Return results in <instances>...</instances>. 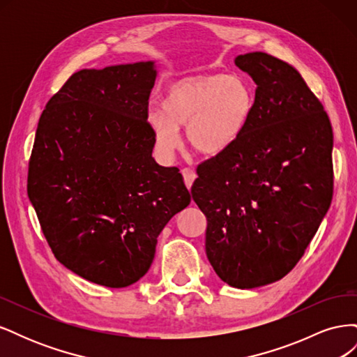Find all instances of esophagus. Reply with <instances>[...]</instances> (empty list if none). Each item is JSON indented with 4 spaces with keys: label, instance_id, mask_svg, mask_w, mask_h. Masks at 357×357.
<instances>
[{
    "label": "esophagus",
    "instance_id": "1",
    "mask_svg": "<svg viewBox=\"0 0 357 357\" xmlns=\"http://www.w3.org/2000/svg\"><path fill=\"white\" fill-rule=\"evenodd\" d=\"M181 174H183V178H185V185L188 186V189H190L192 185H193V181H195V178H197L195 171L190 169V168H185L181 171Z\"/></svg>",
    "mask_w": 357,
    "mask_h": 357
}]
</instances>
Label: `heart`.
I'll list each match as a JSON object with an SVG mask.
<instances>
[{
  "mask_svg": "<svg viewBox=\"0 0 357 357\" xmlns=\"http://www.w3.org/2000/svg\"><path fill=\"white\" fill-rule=\"evenodd\" d=\"M256 96L245 80L226 74L185 77L169 83L159 100L160 112L147 114V126L162 153L178 147V129L190 149L207 156L223 153L245 131Z\"/></svg>",
  "mask_w": 357,
  "mask_h": 357,
  "instance_id": "heart-1",
  "label": "heart"
}]
</instances>
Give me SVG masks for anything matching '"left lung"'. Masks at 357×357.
<instances>
[{
	"label": "left lung",
	"instance_id": "left-lung-1",
	"mask_svg": "<svg viewBox=\"0 0 357 357\" xmlns=\"http://www.w3.org/2000/svg\"><path fill=\"white\" fill-rule=\"evenodd\" d=\"M256 83L245 131L202 162L192 198L207 218L205 253L225 283L255 289L289 274L329 210V117L296 68L264 52L235 58Z\"/></svg>",
	"mask_w": 357,
	"mask_h": 357
}]
</instances>
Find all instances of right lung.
<instances>
[{
	"label": "right lung",
	"instance_id": "right-lung-1",
	"mask_svg": "<svg viewBox=\"0 0 357 357\" xmlns=\"http://www.w3.org/2000/svg\"><path fill=\"white\" fill-rule=\"evenodd\" d=\"M153 61L80 70L38 121L28 197L58 261L105 287L138 282L158 235L190 204L176 167L152 156Z\"/></svg>",
	"mask_w": 357,
	"mask_h": 357
}]
</instances>
